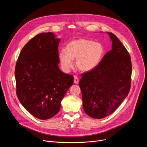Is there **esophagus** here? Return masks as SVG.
<instances>
[{"label":"esophagus","instance_id":"1","mask_svg":"<svg viewBox=\"0 0 147 147\" xmlns=\"http://www.w3.org/2000/svg\"><path fill=\"white\" fill-rule=\"evenodd\" d=\"M74 82L75 84H78V82H79V78L76 76H74Z\"/></svg>","mask_w":147,"mask_h":147}]
</instances>
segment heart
Masks as SVG:
<instances>
[{"label": "heart", "mask_w": 147, "mask_h": 147, "mask_svg": "<svg viewBox=\"0 0 147 147\" xmlns=\"http://www.w3.org/2000/svg\"><path fill=\"white\" fill-rule=\"evenodd\" d=\"M103 53V47L100 43L81 38L69 42L65 51L59 53L58 58L65 72H68L73 67V60H76V67L80 71L89 73L98 66Z\"/></svg>", "instance_id": "obj_1"}]
</instances>
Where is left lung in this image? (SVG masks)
I'll list each match as a JSON object with an SVG mask.
<instances>
[{
  "mask_svg": "<svg viewBox=\"0 0 147 147\" xmlns=\"http://www.w3.org/2000/svg\"><path fill=\"white\" fill-rule=\"evenodd\" d=\"M108 52L93 71L83 73L79 82L84 112L90 117L102 119L115 112L129 94L132 71L130 55L112 32Z\"/></svg>",
  "mask_w": 147,
  "mask_h": 147,
  "instance_id": "left-lung-1",
  "label": "left lung"
}]
</instances>
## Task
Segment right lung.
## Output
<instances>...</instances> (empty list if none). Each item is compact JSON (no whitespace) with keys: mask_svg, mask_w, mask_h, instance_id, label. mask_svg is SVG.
<instances>
[{"mask_svg":"<svg viewBox=\"0 0 147 147\" xmlns=\"http://www.w3.org/2000/svg\"><path fill=\"white\" fill-rule=\"evenodd\" d=\"M60 38L53 32L32 38L21 51L15 69L16 93L24 108L34 117L49 119L73 85L72 75L59 68Z\"/></svg>","mask_w":147,"mask_h":147,"instance_id":"obj_1","label":"right lung"}]
</instances>
